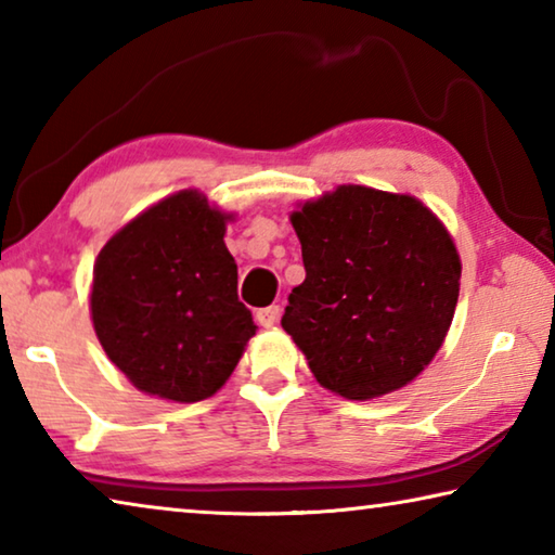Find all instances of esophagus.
Wrapping results in <instances>:
<instances>
[{"instance_id": "esophagus-1", "label": "esophagus", "mask_w": 555, "mask_h": 555, "mask_svg": "<svg viewBox=\"0 0 555 555\" xmlns=\"http://www.w3.org/2000/svg\"><path fill=\"white\" fill-rule=\"evenodd\" d=\"M279 313H281L279 306L259 308V311H257V323L264 325V327H271V325H274V323L279 321Z\"/></svg>"}]
</instances>
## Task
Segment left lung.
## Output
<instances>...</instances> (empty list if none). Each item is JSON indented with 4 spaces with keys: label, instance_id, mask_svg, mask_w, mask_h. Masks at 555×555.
<instances>
[{
    "label": "left lung",
    "instance_id": "left-lung-1",
    "mask_svg": "<svg viewBox=\"0 0 555 555\" xmlns=\"http://www.w3.org/2000/svg\"><path fill=\"white\" fill-rule=\"evenodd\" d=\"M306 281L284 331L321 387L367 401L406 387L443 345L460 294L446 224L413 195L337 185L291 212Z\"/></svg>",
    "mask_w": 555,
    "mask_h": 555
}]
</instances>
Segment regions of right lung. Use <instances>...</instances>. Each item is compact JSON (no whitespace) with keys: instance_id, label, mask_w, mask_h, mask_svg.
<instances>
[{"instance_id":"add662e5","label":"right lung","mask_w":555,"mask_h":555,"mask_svg":"<svg viewBox=\"0 0 555 555\" xmlns=\"http://www.w3.org/2000/svg\"><path fill=\"white\" fill-rule=\"evenodd\" d=\"M230 212L198 191L158 201L100 249L90 313L102 350L139 391L212 397L257 333L224 247Z\"/></svg>"}]
</instances>
